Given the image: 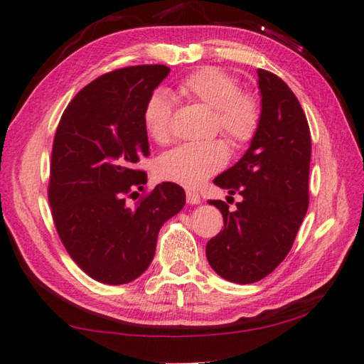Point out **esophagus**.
Returning a JSON list of instances; mask_svg holds the SVG:
<instances>
[{"mask_svg":"<svg viewBox=\"0 0 364 364\" xmlns=\"http://www.w3.org/2000/svg\"><path fill=\"white\" fill-rule=\"evenodd\" d=\"M186 200H188L189 205H198L202 202V198H200V194H198V192L188 189L186 191Z\"/></svg>","mask_w":364,"mask_h":364,"instance_id":"1","label":"esophagus"}]
</instances>
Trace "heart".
Listing matches in <instances>:
<instances>
[{
  "mask_svg": "<svg viewBox=\"0 0 364 364\" xmlns=\"http://www.w3.org/2000/svg\"><path fill=\"white\" fill-rule=\"evenodd\" d=\"M181 96L215 110L216 127L230 144L243 146L259 131L260 105L251 92L241 91L238 80L224 69L206 66L184 77L178 85ZM172 99L164 91H154L145 104L144 124L149 137L166 144L172 137ZM229 149L223 140L184 144L162 156L158 173L164 180L196 188L223 168Z\"/></svg>",
  "mask_w": 364,
  "mask_h": 364,
  "instance_id": "obj_1",
  "label": "heart"
}]
</instances>
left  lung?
<instances>
[{
  "mask_svg": "<svg viewBox=\"0 0 364 364\" xmlns=\"http://www.w3.org/2000/svg\"><path fill=\"white\" fill-rule=\"evenodd\" d=\"M260 124L243 158L215 178V184L243 200L223 213L224 229L206 245V259L224 279L252 284L268 276L294 245L309 205L311 131L287 83L257 69Z\"/></svg>",
  "mask_w": 364,
  "mask_h": 364,
  "instance_id": "left-lung-1",
  "label": "left lung"
}]
</instances>
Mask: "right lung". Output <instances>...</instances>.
Returning <instances> with one entry per match:
<instances>
[{
	"instance_id": "add662e5",
	"label": "right lung",
	"mask_w": 364,
	"mask_h": 364,
	"mask_svg": "<svg viewBox=\"0 0 364 364\" xmlns=\"http://www.w3.org/2000/svg\"><path fill=\"white\" fill-rule=\"evenodd\" d=\"M164 64L112 70L77 92L52 148L48 202L61 243L92 279L119 286L149 267L162 224L186 203L181 186L144 191L139 162L149 156L145 104L166 78Z\"/></svg>"
}]
</instances>
